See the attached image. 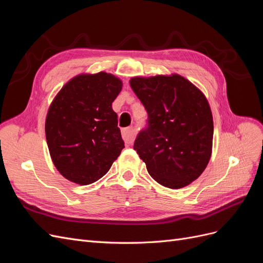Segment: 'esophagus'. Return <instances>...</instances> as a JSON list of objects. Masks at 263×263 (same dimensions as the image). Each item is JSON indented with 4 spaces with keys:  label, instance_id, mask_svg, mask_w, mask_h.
I'll list each match as a JSON object with an SVG mask.
<instances>
[{
    "label": "esophagus",
    "instance_id": "esophagus-1",
    "mask_svg": "<svg viewBox=\"0 0 263 263\" xmlns=\"http://www.w3.org/2000/svg\"><path fill=\"white\" fill-rule=\"evenodd\" d=\"M135 138V133L133 127H128L123 130V139L126 144H132Z\"/></svg>",
    "mask_w": 263,
    "mask_h": 263
}]
</instances>
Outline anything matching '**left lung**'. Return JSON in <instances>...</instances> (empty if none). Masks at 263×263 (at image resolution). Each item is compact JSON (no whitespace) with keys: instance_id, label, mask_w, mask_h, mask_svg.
<instances>
[{"instance_id":"obj_1","label":"left lung","mask_w":263,"mask_h":263,"mask_svg":"<svg viewBox=\"0 0 263 263\" xmlns=\"http://www.w3.org/2000/svg\"><path fill=\"white\" fill-rule=\"evenodd\" d=\"M148 113L134 149L159 184L181 189L201 176L213 145V116L205 95L179 74L132 78Z\"/></svg>"}]
</instances>
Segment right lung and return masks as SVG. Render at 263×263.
Masks as SVG:
<instances>
[{
	"instance_id": "1",
	"label": "right lung",
	"mask_w": 263,
	"mask_h": 263,
	"mask_svg": "<svg viewBox=\"0 0 263 263\" xmlns=\"http://www.w3.org/2000/svg\"><path fill=\"white\" fill-rule=\"evenodd\" d=\"M122 87L106 72L80 74L52 101L45 124L47 145L54 166L69 181H98L125 148L112 108Z\"/></svg>"
}]
</instances>
